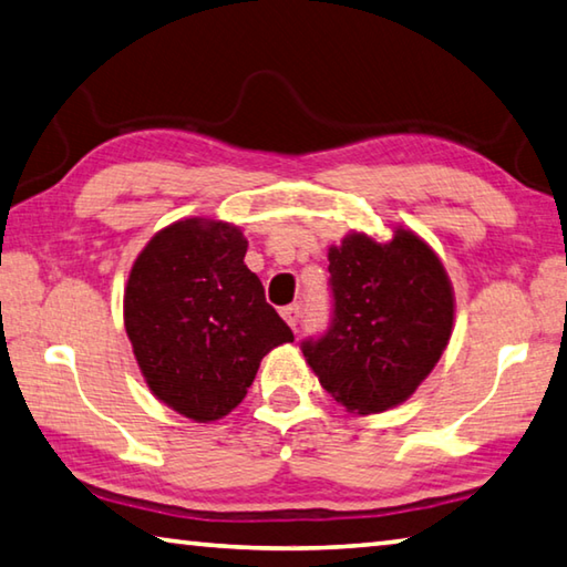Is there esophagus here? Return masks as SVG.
Returning <instances> with one entry per match:
<instances>
[{
	"mask_svg": "<svg viewBox=\"0 0 567 567\" xmlns=\"http://www.w3.org/2000/svg\"><path fill=\"white\" fill-rule=\"evenodd\" d=\"M280 315H282V319H285L287 324H290L292 329H297V322H300L302 310H300V305H287V307H282Z\"/></svg>",
	"mask_w": 567,
	"mask_h": 567,
	"instance_id": "34e87169",
	"label": "esophagus"
}]
</instances>
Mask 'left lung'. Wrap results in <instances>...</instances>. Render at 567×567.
<instances>
[{
	"instance_id": "8db88e82",
	"label": "left lung",
	"mask_w": 567,
	"mask_h": 567,
	"mask_svg": "<svg viewBox=\"0 0 567 567\" xmlns=\"http://www.w3.org/2000/svg\"><path fill=\"white\" fill-rule=\"evenodd\" d=\"M334 317L302 354L329 394L352 414H382L431 374L454 329V287L439 255L396 228L379 243L349 233L332 245Z\"/></svg>"
}]
</instances>
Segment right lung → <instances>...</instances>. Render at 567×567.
<instances>
[{"label":"right lung","mask_w":567,"mask_h":567,"mask_svg":"<svg viewBox=\"0 0 567 567\" xmlns=\"http://www.w3.org/2000/svg\"><path fill=\"white\" fill-rule=\"evenodd\" d=\"M245 252L238 225L185 218L153 235L123 292V324L148 389L198 424L228 416L262 357L295 339Z\"/></svg>","instance_id":"add662e5"}]
</instances>
